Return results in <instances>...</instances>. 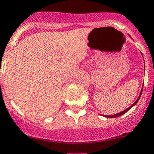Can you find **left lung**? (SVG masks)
<instances>
[{
	"label": "left lung",
	"instance_id": "8db88e82",
	"mask_svg": "<svg viewBox=\"0 0 154 154\" xmlns=\"http://www.w3.org/2000/svg\"><path fill=\"white\" fill-rule=\"evenodd\" d=\"M142 91H143V89H142V91H141V93H140V96H139V97H138V99L136 100V101H135L134 102V104H133V105H131L130 107H129V109H127L126 110H125V111H123V112H120V113H119V114H116V115H112V116H106V117L107 118H116V117H119V116H122V115L123 114H125V112H128V111L129 110V109H131V108H133V106H134L135 105H136V103L138 102V101H139V99H140V96H141V94H142Z\"/></svg>",
	"mask_w": 154,
	"mask_h": 154
}]
</instances>
